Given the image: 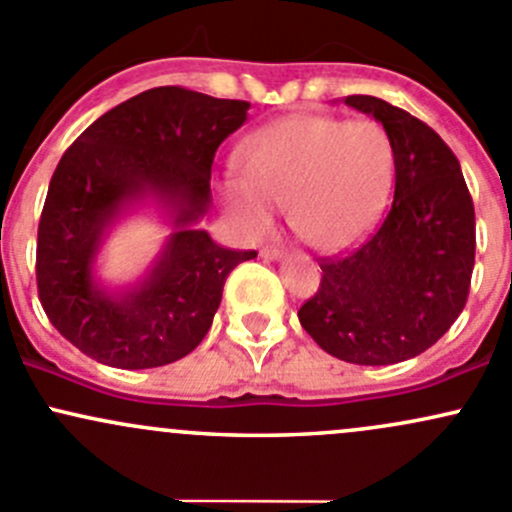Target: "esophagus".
<instances>
[{"label": "esophagus", "mask_w": 512, "mask_h": 512, "mask_svg": "<svg viewBox=\"0 0 512 512\" xmlns=\"http://www.w3.org/2000/svg\"><path fill=\"white\" fill-rule=\"evenodd\" d=\"M258 254H261V258H266V261H280L283 258V251L276 249V246H263Z\"/></svg>", "instance_id": "esophagus-1"}]
</instances>
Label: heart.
<instances>
[{"label": "heart", "instance_id": "1", "mask_svg": "<svg viewBox=\"0 0 512 512\" xmlns=\"http://www.w3.org/2000/svg\"><path fill=\"white\" fill-rule=\"evenodd\" d=\"M241 170L219 183L224 205L249 232L273 224L288 202L290 224L315 249L359 239L381 212L393 175V146L378 122L334 117L280 119L241 148Z\"/></svg>", "mask_w": 512, "mask_h": 512}]
</instances>
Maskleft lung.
Listing matches in <instances>:
<instances>
[{"mask_svg": "<svg viewBox=\"0 0 512 512\" xmlns=\"http://www.w3.org/2000/svg\"><path fill=\"white\" fill-rule=\"evenodd\" d=\"M383 124L395 163L393 205L364 244L322 263L302 329L327 354L359 366L408 361L437 342L469 298L474 202L437 131L371 95L344 100Z\"/></svg>", "mask_w": 512, "mask_h": 512, "instance_id": "1", "label": "left lung"}]
</instances>
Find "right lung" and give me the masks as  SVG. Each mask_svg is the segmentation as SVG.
<instances>
[{"mask_svg": "<svg viewBox=\"0 0 512 512\" xmlns=\"http://www.w3.org/2000/svg\"><path fill=\"white\" fill-rule=\"evenodd\" d=\"M249 102L153 87L87 126L63 153L38 222V298L82 354L114 368H156L205 339L222 288L256 251L217 244L200 222L212 207V161L249 117ZM153 204L171 229L134 284L112 289L96 261L113 227Z\"/></svg>", "mask_w": 512, "mask_h": 512, "instance_id": "add662e5", "label": "right lung"}]
</instances>
